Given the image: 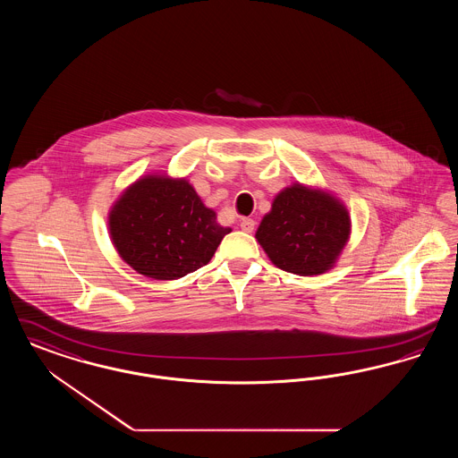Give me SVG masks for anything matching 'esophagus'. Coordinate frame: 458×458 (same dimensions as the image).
<instances>
[{
  "instance_id": "34e87169",
  "label": "esophagus",
  "mask_w": 458,
  "mask_h": 458,
  "mask_svg": "<svg viewBox=\"0 0 458 458\" xmlns=\"http://www.w3.org/2000/svg\"><path fill=\"white\" fill-rule=\"evenodd\" d=\"M240 228H242V232H245V233H252L254 228H256V221L252 218H243L240 221Z\"/></svg>"
}]
</instances>
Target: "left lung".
I'll list each match as a JSON object with an SVG mask.
<instances>
[{"instance_id":"left-lung-1","label":"left lung","mask_w":458,"mask_h":458,"mask_svg":"<svg viewBox=\"0 0 458 458\" xmlns=\"http://www.w3.org/2000/svg\"><path fill=\"white\" fill-rule=\"evenodd\" d=\"M349 235V213L336 199L293 185L273 200L256 239L280 269L312 276L333 266Z\"/></svg>"}]
</instances>
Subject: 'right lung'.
<instances>
[{
	"instance_id": "right-lung-1",
	"label": "right lung",
	"mask_w": 458,
	"mask_h": 458,
	"mask_svg": "<svg viewBox=\"0 0 458 458\" xmlns=\"http://www.w3.org/2000/svg\"><path fill=\"white\" fill-rule=\"evenodd\" d=\"M111 239L131 267L154 280H176L211 261L230 228L216 223L185 180L146 176L109 215Z\"/></svg>"
}]
</instances>
